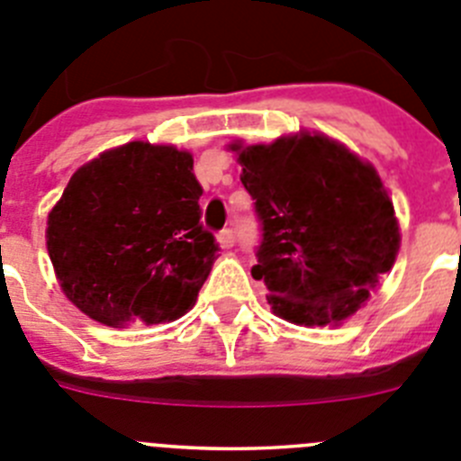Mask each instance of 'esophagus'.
<instances>
[{
	"mask_svg": "<svg viewBox=\"0 0 461 461\" xmlns=\"http://www.w3.org/2000/svg\"><path fill=\"white\" fill-rule=\"evenodd\" d=\"M217 240L219 244H221V249H230V247L235 244V233L230 230V228H223V230H219Z\"/></svg>",
	"mask_w": 461,
	"mask_h": 461,
	"instance_id": "obj_1",
	"label": "esophagus"
}]
</instances>
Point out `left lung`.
Listing matches in <instances>:
<instances>
[{
    "label": "left lung",
    "instance_id": "left-lung-1",
    "mask_svg": "<svg viewBox=\"0 0 461 461\" xmlns=\"http://www.w3.org/2000/svg\"><path fill=\"white\" fill-rule=\"evenodd\" d=\"M263 240L251 276L297 325H337L369 300L399 249V226L374 166L323 136L230 145Z\"/></svg>",
    "mask_w": 461,
    "mask_h": 461
}]
</instances>
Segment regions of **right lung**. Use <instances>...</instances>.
<instances>
[{
  "mask_svg": "<svg viewBox=\"0 0 461 461\" xmlns=\"http://www.w3.org/2000/svg\"><path fill=\"white\" fill-rule=\"evenodd\" d=\"M201 195L173 145L126 142L76 170L46 230L64 295L110 328L185 316L219 251Z\"/></svg>",
  "mask_w": 461,
  "mask_h": 461,
  "instance_id": "1",
  "label": "right lung"
}]
</instances>
